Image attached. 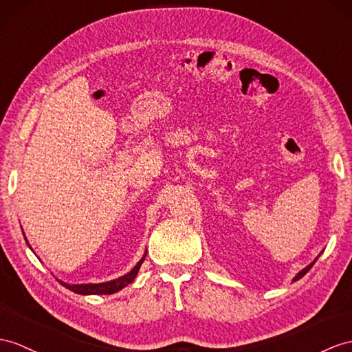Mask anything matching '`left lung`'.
Instances as JSON below:
<instances>
[{
	"label": "left lung",
	"mask_w": 352,
	"mask_h": 352,
	"mask_svg": "<svg viewBox=\"0 0 352 352\" xmlns=\"http://www.w3.org/2000/svg\"><path fill=\"white\" fill-rule=\"evenodd\" d=\"M320 255H321V254H320ZM320 255H318V256H320ZM318 256H316V258H315V260H314V261H312V263H311V264H307V265H306V267H305V269H302V270H300V272H298V273H297V275H296V276H294V278H293V282H296V280H298V279H300V278H303V276H305V275H306V273H307V272H309V270H311V267H312V265H314V264H315V261H316V260H318Z\"/></svg>",
	"instance_id": "left-lung-1"
}]
</instances>
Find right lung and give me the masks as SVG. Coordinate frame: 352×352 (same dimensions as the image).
I'll list each match as a JSON object with an SVG mask.
<instances>
[{
	"instance_id": "1",
	"label": "right lung",
	"mask_w": 352,
	"mask_h": 352,
	"mask_svg": "<svg viewBox=\"0 0 352 352\" xmlns=\"http://www.w3.org/2000/svg\"><path fill=\"white\" fill-rule=\"evenodd\" d=\"M23 237H25V233H23ZM25 241H27V237H25ZM27 245L30 246L28 241H27ZM31 250V246H30ZM146 254H148V250L144 251L143 256L139 260V263H137L134 267L125 273V275L119 276L116 279H111V280H106V282H100V284H67V282L61 280V279H56L59 284L64 285L65 288H68L70 291H73V293L76 294H82V296H96V294H113V293H118V291H121L122 288H125L128 284H131V282L135 279L137 273H139L140 270V265L144 261V258H146Z\"/></svg>"
}]
</instances>
